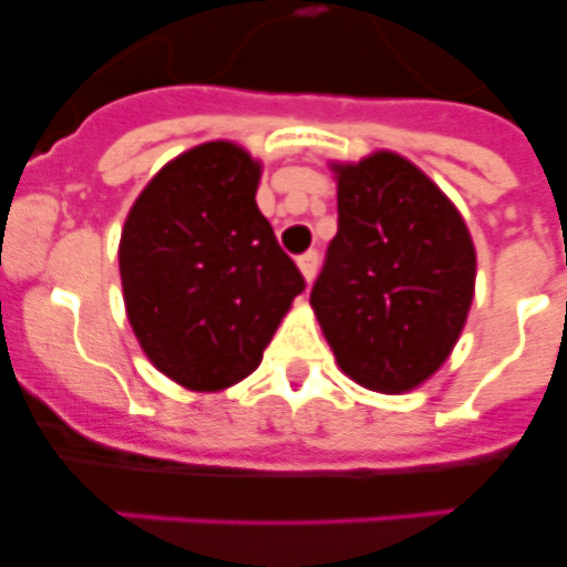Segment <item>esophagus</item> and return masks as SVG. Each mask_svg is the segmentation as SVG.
Instances as JSON below:
<instances>
[{
	"label": "esophagus",
	"instance_id": "esophagus-1",
	"mask_svg": "<svg viewBox=\"0 0 567 567\" xmlns=\"http://www.w3.org/2000/svg\"><path fill=\"white\" fill-rule=\"evenodd\" d=\"M318 264H320V256L315 252V249H309V252H303V256L298 258V267H300V272H303L306 284H311V280H315V275H318Z\"/></svg>",
	"mask_w": 567,
	"mask_h": 567
}]
</instances>
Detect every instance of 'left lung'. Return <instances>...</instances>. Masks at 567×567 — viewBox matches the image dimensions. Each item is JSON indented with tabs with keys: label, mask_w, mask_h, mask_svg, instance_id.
I'll return each mask as SVG.
<instances>
[{
	"label": "left lung",
	"mask_w": 567,
	"mask_h": 567,
	"mask_svg": "<svg viewBox=\"0 0 567 567\" xmlns=\"http://www.w3.org/2000/svg\"><path fill=\"white\" fill-rule=\"evenodd\" d=\"M337 236L311 306L337 365L379 393L433 377L470 315L475 247L435 182L393 152L334 163Z\"/></svg>",
	"instance_id": "left-lung-1"
}]
</instances>
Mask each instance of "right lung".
<instances>
[{
    "label": "right lung",
    "mask_w": 567,
    "mask_h": 567,
    "mask_svg": "<svg viewBox=\"0 0 567 567\" xmlns=\"http://www.w3.org/2000/svg\"><path fill=\"white\" fill-rule=\"evenodd\" d=\"M261 165L227 140L171 159L121 236L128 323L145 357L188 391H225L306 289L256 205Z\"/></svg>",
    "instance_id": "obj_1"
}]
</instances>
